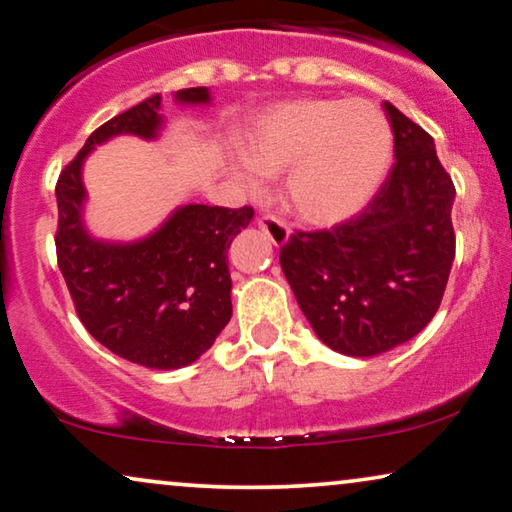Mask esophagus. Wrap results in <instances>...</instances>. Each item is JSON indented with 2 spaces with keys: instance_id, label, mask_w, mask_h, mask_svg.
Returning <instances> with one entry per match:
<instances>
[{
  "instance_id": "1",
  "label": "esophagus",
  "mask_w": 512,
  "mask_h": 512,
  "mask_svg": "<svg viewBox=\"0 0 512 512\" xmlns=\"http://www.w3.org/2000/svg\"><path fill=\"white\" fill-rule=\"evenodd\" d=\"M258 228H261V231L268 235L274 247H281V244H286L288 235H291V231H288V226H286V221L274 217V214H263V217L258 219Z\"/></svg>"
}]
</instances>
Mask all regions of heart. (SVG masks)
<instances>
[{"mask_svg":"<svg viewBox=\"0 0 512 512\" xmlns=\"http://www.w3.org/2000/svg\"><path fill=\"white\" fill-rule=\"evenodd\" d=\"M247 166L235 170L247 191L279 177L288 210L307 224H339L360 212L381 187L392 157V131L374 103L300 99L256 122L242 145Z\"/></svg>","mask_w":512,"mask_h":512,"instance_id":"1","label":"heart"}]
</instances>
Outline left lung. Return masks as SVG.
Here are the masks:
<instances>
[{
  "instance_id": "1",
  "label": "left lung",
  "mask_w": 512,
  "mask_h": 512,
  "mask_svg": "<svg viewBox=\"0 0 512 512\" xmlns=\"http://www.w3.org/2000/svg\"><path fill=\"white\" fill-rule=\"evenodd\" d=\"M395 164L365 210L330 231H295L279 263L325 346L353 358L416 337L443 300L455 261V184L434 138L383 103Z\"/></svg>"
}]
</instances>
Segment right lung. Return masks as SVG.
I'll use <instances>...</instances> for the list:
<instances>
[{
	"label": "right lung",
	"mask_w": 512,
	"mask_h": 512,
	"mask_svg": "<svg viewBox=\"0 0 512 512\" xmlns=\"http://www.w3.org/2000/svg\"><path fill=\"white\" fill-rule=\"evenodd\" d=\"M180 103H207V87L175 92ZM161 94L101 124L59 173L57 265L87 332L120 358L150 369H180L201 358L231 321L228 247L254 210L184 205L150 238L131 244L94 240L83 226L80 170L94 145L120 133L154 138L164 124Z\"/></svg>",
	"instance_id": "add662e5"
}]
</instances>
